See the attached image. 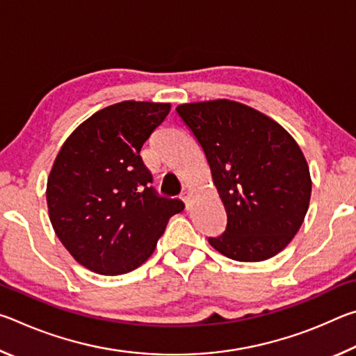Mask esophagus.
<instances>
[{
    "instance_id": "esophagus-1",
    "label": "esophagus",
    "mask_w": 356,
    "mask_h": 356,
    "mask_svg": "<svg viewBox=\"0 0 356 356\" xmlns=\"http://www.w3.org/2000/svg\"><path fill=\"white\" fill-rule=\"evenodd\" d=\"M180 200H182V201L185 202V207H186V209L190 207V200H191V195H190L188 191H184V193H182V196H180Z\"/></svg>"
}]
</instances>
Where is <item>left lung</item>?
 <instances>
[{"label": "left lung", "instance_id": "left-lung-1", "mask_svg": "<svg viewBox=\"0 0 356 356\" xmlns=\"http://www.w3.org/2000/svg\"><path fill=\"white\" fill-rule=\"evenodd\" d=\"M176 111L206 154L227 215L226 231L209 243L240 262L278 254L303 225L311 200L309 166L297 141L238 102H196Z\"/></svg>", "mask_w": 356, "mask_h": 356}]
</instances>
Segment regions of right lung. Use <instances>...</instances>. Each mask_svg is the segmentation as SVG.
I'll return each instance as SVG.
<instances>
[{
  "label": "right lung",
  "instance_id": "1",
  "mask_svg": "<svg viewBox=\"0 0 356 356\" xmlns=\"http://www.w3.org/2000/svg\"><path fill=\"white\" fill-rule=\"evenodd\" d=\"M170 104L125 100L78 125L56 155L47 204L58 238L78 264L99 275H124L152 254L179 200L159 196L141 147Z\"/></svg>",
  "mask_w": 356,
  "mask_h": 356
}]
</instances>
